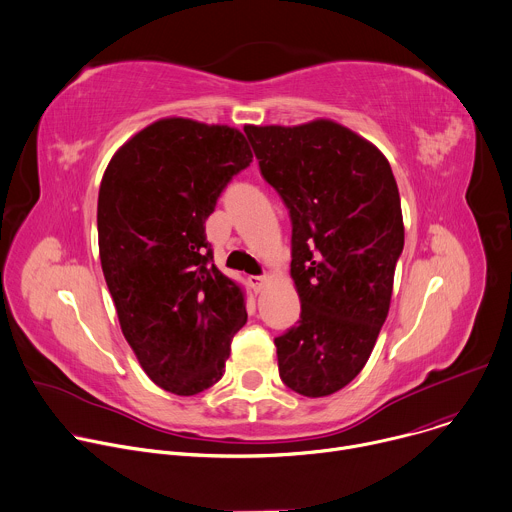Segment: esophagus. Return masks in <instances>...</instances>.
Returning a JSON list of instances; mask_svg holds the SVG:
<instances>
[{
    "label": "esophagus",
    "instance_id": "obj_1",
    "mask_svg": "<svg viewBox=\"0 0 512 512\" xmlns=\"http://www.w3.org/2000/svg\"><path fill=\"white\" fill-rule=\"evenodd\" d=\"M249 283L253 285L255 291H261L269 283V277L267 275H253V277H249Z\"/></svg>",
    "mask_w": 512,
    "mask_h": 512
}]
</instances>
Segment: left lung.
Here are the masks:
<instances>
[{
  "label": "left lung",
  "mask_w": 512,
  "mask_h": 512,
  "mask_svg": "<svg viewBox=\"0 0 512 512\" xmlns=\"http://www.w3.org/2000/svg\"><path fill=\"white\" fill-rule=\"evenodd\" d=\"M245 133L291 218L302 314L275 338L279 377L326 397L362 371L387 320L405 243L399 188L377 145L332 119Z\"/></svg>",
  "instance_id": "left-lung-1"
}]
</instances>
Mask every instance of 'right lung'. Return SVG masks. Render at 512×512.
I'll return each mask as SVG.
<instances>
[{"instance_id": "1", "label": "right lung", "mask_w": 512, "mask_h": 512, "mask_svg": "<svg viewBox=\"0 0 512 512\" xmlns=\"http://www.w3.org/2000/svg\"><path fill=\"white\" fill-rule=\"evenodd\" d=\"M251 162L239 129L164 117L127 139L101 180L99 255L121 332L174 395L221 379L247 322L245 291L212 263L204 221Z\"/></svg>"}]
</instances>
